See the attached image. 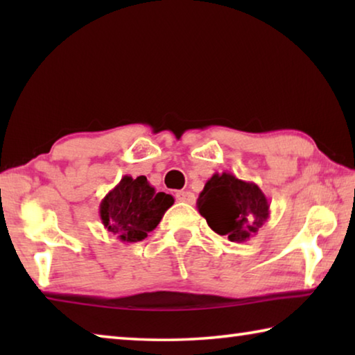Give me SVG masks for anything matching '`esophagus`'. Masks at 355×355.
<instances>
[{
    "instance_id": "1",
    "label": "esophagus",
    "mask_w": 355,
    "mask_h": 355,
    "mask_svg": "<svg viewBox=\"0 0 355 355\" xmlns=\"http://www.w3.org/2000/svg\"><path fill=\"white\" fill-rule=\"evenodd\" d=\"M175 197H177V200L184 202V203H189V205H192V203L196 202L194 192H191V191H180V192H177Z\"/></svg>"
}]
</instances>
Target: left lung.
Segmentation results:
<instances>
[{
    "mask_svg": "<svg viewBox=\"0 0 355 355\" xmlns=\"http://www.w3.org/2000/svg\"><path fill=\"white\" fill-rule=\"evenodd\" d=\"M197 209L211 230L232 243L248 241L269 218V202L258 184L230 172L214 173L208 180Z\"/></svg>",
    "mask_w": 355,
    "mask_h": 355,
    "instance_id": "1",
    "label": "left lung"
}]
</instances>
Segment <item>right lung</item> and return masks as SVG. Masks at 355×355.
<instances>
[{
    "instance_id": "add662e5",
    "label": "right lung",
    "mask_w": 355,
    "mask_h": 355,
    "mask_svg": "<svg viewBox=\"0 0 355 355\" xmlns=\"http://www.w3.org/2000/svg\"><path fill=\"white\" fill-rule=\"evenodd\" d=\"M173 202L171 194L156 192L144 175H125L101 200L100 219L120 241L137 243L155 230Z\"/></svg>"
}]
</instances>
